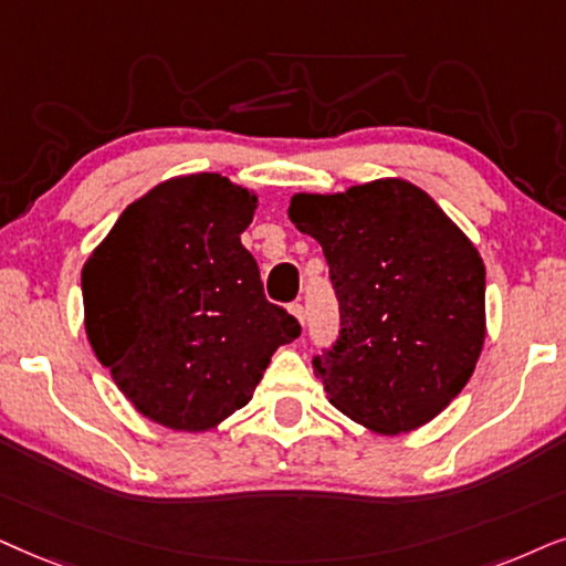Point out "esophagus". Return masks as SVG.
I'll list each match as a JSON object with an SVG mask.
<instances>
[{"label": "esophagus", "mask_w": 566, "mask_h": 566, "mask_svg": "<svg viewBox=\"0 0 566 566\" xmlns=\"http://www.w3.org/2000/svg\"><path fill=\"white\" fill-rule=\"evenodd\" d=\"M290 313L295 315V318L305 326V307H303V305H300V303H292V305H290Z\"/></svg>", "instance_id": "obj_1"}]
</instances>
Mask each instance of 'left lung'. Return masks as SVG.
<instances>
[{"label":"left lung","mask_w":566,"mask_h":566,"mask_svg":"<svg viewBox=\"0 0 566 566\" xmlns=\"http://www.w3.org/2000/svg\"><path fill=\"white\" fill-rule=\"evenodd\" d=\"M290 220L331 269L342 331L313 357L328 401L401 434L461 394L486 336V269L429 193L401 178L295 193Z\"/></svg>","instance_id":"1"}]
</instances>
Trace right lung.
<instances>
[{"instance_id": "obj_1", "label": "right lung", "mask_w": 566, "mask_h": 566, "mask_svg": "<svg viewBox=\"0 0 566 566\" xmlns=\"http://www.w3.org/2000/svg\"><path fill=\"white\" fill-rule=\"evenodd\" d=\"M255 205L220 172L170 178L120 212L82 269L90 346L157 424L217 427L251 401L271 354L300 336L240 243Z\"/></svg>"}]
</instances>
